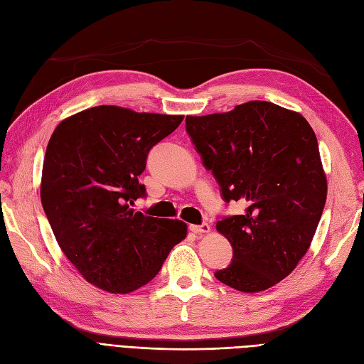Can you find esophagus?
<instances>
[{
  "instance_id": "1",
  "label": "esophagus",
  "mask_w": 364,
  "mask_h": 364,
  "mask_svg": "<svg viewBox=\"0 0 364 364\" xmlns=\"http://www.w3.org/2000/svg\"><path fill=\"white\" fill-rule=\"evenodd\" d=\"M190 230L197 235L200 234H206L209 232V225L208 223H200V225H190Z\"/></svg>"
}]
</instances>
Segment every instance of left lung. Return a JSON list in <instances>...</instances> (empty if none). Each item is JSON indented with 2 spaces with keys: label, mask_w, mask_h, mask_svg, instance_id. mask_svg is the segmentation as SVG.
I'll return each instance as SVG.
<instances>
[{
  "label": "left lung",
  "mask_w": 364,
  "mask_h": 364,
  "mask_svg": "<svg viewBox=\"0 0 364 364\" xmlns=\"http://www.w3.org/2000/svg\"><path fill=\"white\" fill-rule=\"evenodd\" d=\"M186 134L222 199L246 205L218 217L232 261L214 277L240 291L270 289L305 255L326 202L317 138L301 115L269 102L234 111L186 117Z\"/></svg>",
  "instance_id": "left-lung-1"
}]
</instances>
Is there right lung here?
Instances as JSON below:
<instances>
[{
    "instance_id": "obj_1",
    "label": "right lung",
    "mask_w": 364,
    "mask_h": 364,
    "mask_svg": "<svg viewBox=\"0 0 364 364\" xmlns=\"http://www.w3.org/2000/svg\"><path fill=\"white\" fill-rule=\"evenodd\" d=\"M183 117L95 106L56 127L42 168L41 200L58 243L82 277L130 293L156 277L186 235L181 220L134 211L150 150Z\"/></svg>"
}]
</instances>
